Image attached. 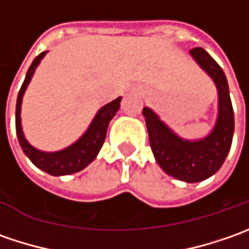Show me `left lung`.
<instances>
[{
  "instance_id": "left-lung-1",
  "label": "left lung",
  "mask_w": 249,
  "mask_h": 249,
  "mask_svg": "<svg viewBox=\"0 0 249 249\" xmlns=\"http://www.w3.org/2000/svg\"><path fill=\"white\" fill-rule=\"evenodd\" d=\"M190 53L217 87L219 115L213 131L201 141H184L167 129L149 108H144L142 115L148 129L149 145L159 166L169 176L196 183L215 175L223 165L233 141L234 113L223 69L201 47L193 48Z\"/></svg>"
}]
</instances>
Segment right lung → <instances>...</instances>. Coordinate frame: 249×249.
Here are the masks:
<instances>
[{
    "instance_id": "right-lung-1",
    "label": "right lung",
    "mask_w": 249,
    "mask_h": 249,
    "mask_svg": "<svg viewBox=\"0 0 249 249\" xmlns=\"http://www.w3.org/2000/svg\"><path fill=\"white\" fill-rule=\"evenodd\" d=\"M45 53H41L34 58V61L30 65L29 71L26 73V79L23 84L19 90L18 94V101H16V134L19 144L23 149V152L27 155V158L33 162L37 167H40L41 170L53 175V176H62V175H71L76 173L79 170H82L91 163L97 154L100 152L101 147L105 141L107 137V130L109 124L110 119L115 116V113L120 108V100L116 98L109 104H107L104 108H101L97 113V116L94 118L91 126L86 131V134L77 142H74L69 148L62 149L59 152H41L38 149L33 148L23 136L22 126H20V105H22V97H23L24 90L27 87V84L30 82L32 76H33L36 66L40 63Z\"/></svg>"
}]
</instances>
